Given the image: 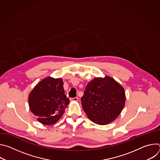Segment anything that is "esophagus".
Wrapping results in <instances>:
<instances>
[{"instance_id": "34e87169", "label": "esophagus", "mask_w": 160, "mask_h": 160, "mask_svg": "<svg viewBox=\"0 0 160 160\" xmlns=\"http://www.w3.org/2000/svg\"><path fill=\"white\" fill-rule=\"evenodd\" d=\"M71 101H78V98H72Z\"/></svg>"}]
</instances>
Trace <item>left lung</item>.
Wrapping results in <instances>:
<instances>
[{"label": "left lung", "instance_id": "1", "mask_svg": "<svg viewBox=\"0 0 160 160\" xmlns=\"http://www.w3.org/2000/svg\"><path fill=\"white\" fill-rule=\"evenodd\" d=\"M82 106L92 122L107 125L115 120L125 104L123 87L112 78H95L86 86Z\"/></svg>", "mask_w": 160, "mask_h": 160}]
</instances>
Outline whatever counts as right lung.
Segmentation results:
<instances>
[{
	"mask_svg": "<svg viewBox=\"0 0 160 160\" xmlns=\"http://www.w3.org/2000/svg\"><path fill=\"white\" fill-rule=\"evenodd\" d=\"M28 102L39 122L47 125L57 122L70 103L64 94L62 79L50 77L43 79L31 91Z\"/></svg>",
	"mask_w": 160,
	"mask_h": 160,
	"instance_id": "obj_1",
	"label": "right lung"
}]
</instances>
